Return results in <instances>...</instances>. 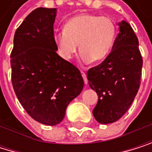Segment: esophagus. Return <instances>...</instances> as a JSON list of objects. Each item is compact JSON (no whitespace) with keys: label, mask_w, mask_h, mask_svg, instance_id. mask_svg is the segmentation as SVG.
<instances>
[{"label":"esophagus","mask_w":152,"mask_h":152,"mask_svg":"<svg viewBox=\"0 0 152 152\" xmlns=\"http://www.w3.org/2000/svg\"><path fill=\"white\" fill-rule=\"evenodd\" d=\"M81 75L83 77V80H84V83L85 84H88V79H87V75L84 72H81Z\"/></svg>","instance_id":"34e87169"}]
</instances>
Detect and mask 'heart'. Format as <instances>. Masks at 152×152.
I'll return each mask as SVG.
<instances>
[{
  "instance_id": "heart-1",
  "label": "heart",
  "mask_w": 152,
  "mask_h": 152,
  "mask_svg": "<svg viewBox=\"0 0 152 152\" xmlns=\"http://www.w3.org/2000/svg\"><path fill=\"white\" fill-rule=\"evenodd\" d=\"M116 37V25L108 17L81 13L68 20L54 42L60 55L71 60L79 48L81 60L88 64L104 60L111 52Z\"/></svg>"
}]
</instances>
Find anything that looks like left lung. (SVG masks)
Returning <instances> with one entry per match:
<instances>
[{"label": "left lung", "mask_w": 152, "mask_h": 152, "mask_svg": "<svg viewBox=\"0 0 152 152\" xmlns=\"http://www.w3.org/2000/svg\"><path fill=\"white\" fill-rule=\"evenodd\" d=\"M118 26L111 53L87 72L89 87L99 96L92 113L102 124L116 122L126 113L141 84L142 57L138 38L126 21L122 20Z\"/></svg>", "instance_id": "8db88e82"}]
</instances>
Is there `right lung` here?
I'll return each mask as SVG.
<instances>
[{"instance_id": "right-lung-1", "label": "right lung", "mask_w": 152, "mask_h": 152, "mask_svg": "<svg viewBox=\"0 0 152 152\" xmlns=\"http://www.w3.org/2000/svg\"><path fill=\"white\" fill-rule=\"evenodd\" d=\"M56 9L37 8L14 35L11 81L27 113L45 125L60 124L70 102L82 91L80 72L56 53L53 23Z\"/></svg>"}]
</instances>
